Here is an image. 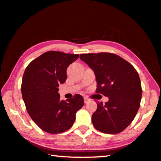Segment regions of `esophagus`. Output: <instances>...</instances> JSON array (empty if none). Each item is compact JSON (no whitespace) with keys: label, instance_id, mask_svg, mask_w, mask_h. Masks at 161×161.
<instances>
[{"label":"esophagus","instance_id":"34e87169","mask_svg":"<svg viewBox=\"0 0 161 161\" xmlns=\"http://www.w3.org/2000/svg\"><path fill=\"white\" fill-rule=\"evenodd\" d=\"M84 100H85V103H87L89 101H90V99H89L87 97H84Z\"/></svg>","mask_w":161,"mask_h":161}]
</instances>
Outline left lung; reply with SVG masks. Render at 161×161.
<instances>
[{"mask_svg": "<svg viewBox=\"0 0 161 161\" xmlns=\"http://www.w3.org/2000/svg\"><path fill=\"white\" fill-rule=\"evenodd\" d=\"M80 58L92 69L96 76V93L108 97L97 103L92 115L94 127L104 133L117 134L133 120L140 108L142 87L136 69L113 53H81Z\"/></svg>", "mask_w": 161, "mask_h": 161, "instance_id": "obj_1", "label": "left lung"}]
</instances>
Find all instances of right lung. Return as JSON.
Wrapping results in <instances>:
<instances>
[{
	"label": "right lung",
	"instance_id": "1",
	"mask_svg": "<svg viewBox=\"0 0 161 161\" xmlns=\"http://www.w3.org/2000/svg\"><path fill=\"white\" fill-rule=\"evenodd\" d=\"M79 56L48 51L25 68L21 83L25 108L33 121L48 133H61L69 129L75 121L76 113L84 105L80 94L60 100L58 93V86L67 80V67Z\"/></svg>",
	"mask_w": 161,
	"mask_h": 161
}]
</instances>
